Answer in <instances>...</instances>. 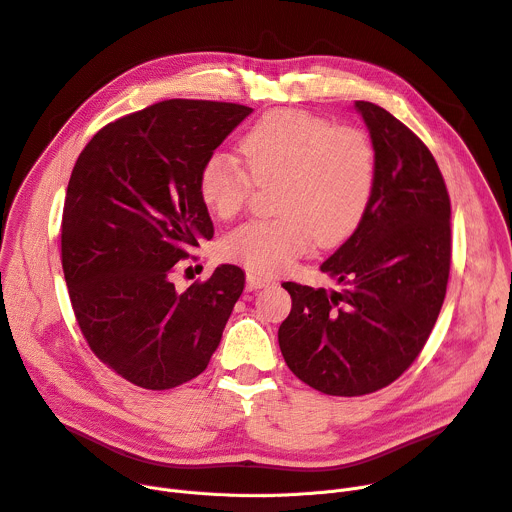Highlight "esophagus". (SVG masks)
Returning a JSON list of instances; mask_svg holds the SVG:
<instances>
[{
  "label": "esophagus",
  "mask_w": 512,
  "mask_h": 512,
  "mask_svg": "<svg viewBox=\"0 0 512 512\" xmlns=\"http://www.w3.org/2000/svg\"><path fill=\"white\" fill-rule=\"evenodd\" d=\"M271 282H274V280H271L269 276H263V274H259V271H255V269H247V284L251 288H265Z\"/></svg>",
  "instance_id": "34e87169"
}]
</instances>
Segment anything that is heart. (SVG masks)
Masks as SVG:
<instances>
[{
  "mask_svg": "<svg viewBox=\"0 0 512 512\" xmlns=\"http://www.w3.org/2000/svg\"><path fill=\"white\" fill-rule=\"evenodd\" d=\"M241 150L245 162L224 150L203 160L197 177L203 203L228 220L247 206L257 183L278 181L280 216L226 234V259L278 274L317 243L339 247L360 228L377 187V150L362 129L278 109L251 125Z\"/></svg>",
  "mask_w": 512,
  "mask_h": 512,
  "instance_id": "b5f03b06",
  "label": "heart"
}]
</instances>
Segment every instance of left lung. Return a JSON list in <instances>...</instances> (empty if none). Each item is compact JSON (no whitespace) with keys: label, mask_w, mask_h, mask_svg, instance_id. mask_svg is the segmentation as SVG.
<instances>
[{"label":"left lung","mask_w":512,"mask_h":512,"mask_svg":"<svg viewBox=\"0 0 512 512\" xmlns=\"http://www.w3.org/2000/svg\"><path fill=\"white\" fill-rule=\"evenodd\" d=\"M356 109L377 150V187L360 228L321 265L346 288L284 282L292 311L278 331L296 377L337 397L379 391L414 364L451 269V199L434 156L389 111L366 100Z\"/></svg>","instance_id":"obj_1"}]
</instances>
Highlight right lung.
<instances>
[{"instance_id": "add662e5", "label": "right lung", "mask_w": 512, "mask_h": 512, "mask_svg": "<svg viewBox=\"0 0 512 512\" xmlns=\"http://www.w3.org/2000/svg\"><path fill=\"white\" fill-rule=\"evenodd\" d=\"M253 109L170 98L102 127L78 156L61 218V265L94 356L135 387L166 391L208 368L245 274L220 265L177 292V263L214 224L199 168Z\"/></svg>"}]
</instances>
